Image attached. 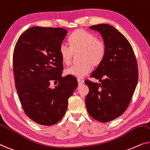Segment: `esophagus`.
<instances>
[{
    "label": "esophagus",
    "instance_id": "esophagus-1",
    "mask_svg": "<svg viewBox=\"0 0 150 150\" xmlns=\"http://www.w3.org/2000/svg\"><path fill=\"white\" fill-rule=\"evenodd\" d=\"M77 81H78V84H79V86H80V85L83 84V81L82 79H78Z\"/></svg>",
    "mask_w": 150,
    "mask_h": 150
}]
</instances>
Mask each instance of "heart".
Here are the masks:
<instances>
[{"label":"heart","instance_id":"obj_1","mask_svg":"<svg viewBox=\"0 0 150 150\" xmlns=\"http://www.w3.org/2000/svg\"><path fill=\"white\" fill-rule=\"evenodd\" d=\"M71 46L62 42L59 47V54L64 64H69L72 59L73 52L81 51L80 64H74L65 70V74L81 79L91 70V64L97 65L103 60L106 47L101 40H97L94 35L85 30H79L73 33L69 37Z\"/></svg>","mask_w":150,"mask_h":150}]
</instances>
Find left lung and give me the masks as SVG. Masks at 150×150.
<instances>
[{"label": "left lung", "instance_id": "obj_1", "mask_svg": "<svg viewBox=\"0 0 150 150\" xmlns=\"http://www.w3.org/2000/svg\"><path fill=\"white\" fill-rule=\"evenodd\" d=\"M89 28L101 34L106 53L90 75L100 83L85 81L89 89L86 105L91 117L107 122L120 117L130 103L138 81L137 61L130 43L114 27L103 23Z\"/></svg>", "mask_w": 150, "mask_h": 150}]
</instances>
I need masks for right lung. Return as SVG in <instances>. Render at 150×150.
<instances>
[{"label": "right lung", "instance_id": "obj_1", "mask_svg": "<svg viewBox=\"0 0 150 150\" xmlns=\"http://www.w3.org/2000/svg\"><path fill=\"white\" fill-rule=\"evenodd\" d=\"M65 29L33 27L18 39L13 52L15 87L23 110L38 124L50 126L61 120L68 99L77 87L72 76L62 77L59 47ZM52 81L59 84L52 89Z\"/></svg>", "mask_w": 150, "mask_h": 150}]
</instances>
